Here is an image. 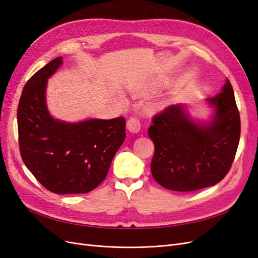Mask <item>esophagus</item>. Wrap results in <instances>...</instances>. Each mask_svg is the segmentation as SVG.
Here are the masks:
<instances>
[{"label":"esophagus","instance_id":"obj_1","mask_svg":"<svg viewBox=\"0 0 258 258\" xmlns=\"http://www.w3.org/2000/svg\"><path fill=\"white\" fill-rule=\"evenodd\" d=\"M127 129L134 134H137L140 130H141V122L136 117H131L127 121Z\"/></svg>","mask_w":258,"mask_h":258}]
</instances>
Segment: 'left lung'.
<instances>
[{"label":"left lung","mask_w":258,"mask_h":258,"mask_svg":"<svg viewBox=\"0 0 258 258\" xmlns=\"http://www.w3.org/2000/svg\"><path fill=\"white\" fill-rule=\"evenodd\" d=\"M215 108L212 120L197 123L182 104L153 117L148 136L155 145L151 171L155 181L175 191H192L221 182L235 159L240 140V114L230 82L207 99Z\"/></svg>","instance_id":"8db88e82"}]
</instances>
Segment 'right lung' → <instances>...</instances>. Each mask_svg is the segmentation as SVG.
Returning a JSON list of instances; mask_svg holds the SVG:
<instances>
[{"mask_svg": "<svg viewBox=\"0 0 258 258\" xmlns=\"http://www.w3.org/2000/svg\"><path fill=\"white\" fill-rule=\"evenodd\" d=\"M62 64L54 58L23 87L17 110L19 148L27 168L51 192L86 194L106 177L126 138V119H54L46 106L49 77Z\"/></svg>", "mask_w": 258, "mask_h": 258, "instance_id": "1", "label": "right lung"}]
</instances>
